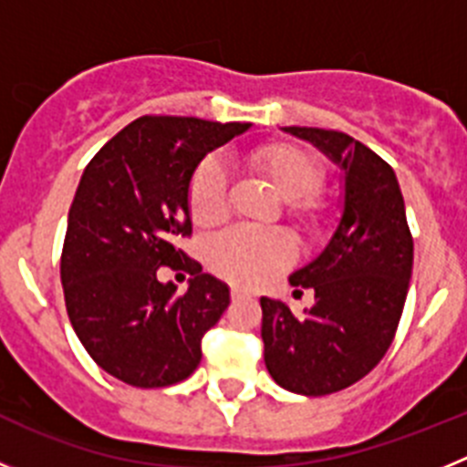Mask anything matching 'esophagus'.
<instances>
[{"instance_id": "1", "label": "esophagus", "mask_w": 467, "mask_h": 467, "mask_svg": "<svg viewBox=\"0 0 467 467\" xmlns=\"http://www.w3.org/2000/svg\"><path fill=\"white\" fill-rule=\"evenodd\" d=\"M243 296H247V292L238 290V287H234V290H231V299H234V301H236V299H243Z\"/></svg>"}]
</instances>
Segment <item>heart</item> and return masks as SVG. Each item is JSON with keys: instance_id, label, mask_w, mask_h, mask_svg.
Here are the masks:
<instances>
[{"instance_id": "heart-1", "label": "heart", "mask_w": 467, "mask_h": 467, "mask_svg": "<svg viewBox=\"0 0 467 467\" xmlns=\"http://www.w3.org/2000/svg\"><path fill=\"white\" fill-rule=\"evenodd\" d=\"M254 171L274 187L287 213L306 229L325 220V203L313 189L323 182V168L295 144H264L250 154ZM189 213L193 224L213 226L226 214V172L220 161L205 159L189 182ZM295 257V245L283 231L234 226L208 247V264L214 274L241 287H254L274 278Z\"/></svg>"}]
</instances>
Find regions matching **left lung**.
Returning a JSON list of instances; mask_svg holds the SVG:
<instances>
[{
    "instance_id": "1",
    "label": "left lung",
    "mask_w": 467,
    "mask_h": 467,
    "mask_svg": "<svg viewBox=\"0 0 467 467\" xmlns=\"http://www.w3.org/2000/svg\"><path fill=\"white\" fill-rule=\"evenodd\" d=\"M344 172L341 217L327 245L290 285L311 287L304 316L262 296L264 362L278 386L296 395H329L353 386L386 356L410 290L414 241L398 177L381 156L339 130L287 126Z\"/></svg>"
}]
</instances>
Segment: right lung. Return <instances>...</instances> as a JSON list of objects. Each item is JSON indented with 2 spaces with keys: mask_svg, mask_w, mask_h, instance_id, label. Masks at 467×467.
<instances>
[{
  "mask_svg": "<svg viewBox=\"0 0 467 467\" xmlns=\"http://www.w3.org/2000/svg\"><path fill=\"white\" fill-rule=\"evenodd\" d=\"M245 130L250 123L142 117L81 175L60 259L65 306L88 356L128 386L184 381L203 356V334L229 306V285L203 274L175 241L192 234L198 163ZM161 265L194 275L184 296L160 283Z\"/></svg>",
  "mask_w": 467,
  "mask_h": 467,
  "instance_id": "right-lung-1",
  "label": "right lung"
}]
</instances>
